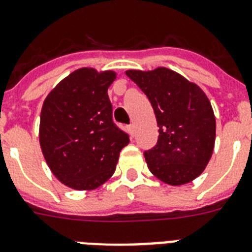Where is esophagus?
<instances>
[{
	"instance_id": "obj_1",
	"label": "esophagus",
	"mask_w": 252,
	"mask_h": 252,
	"mask_svg": "<svg viewBox=\"0 0 252 252\" xmlns=\"http://www.w3.org/2000/svg\"><path fill=\"white\" fill-rule=\"evenodd\" d=\"M127 130H128V133H130V136L132 137L133 135H135V126H133V125H128Z\"/></svg>"
}]
</instances>
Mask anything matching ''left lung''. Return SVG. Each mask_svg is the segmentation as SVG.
I'll return each mask as SVG.
<instances>
[{"mask_svg": "<svg viewBox=\"0 0 252 252\" xmlns=\"http://www.w3.org/2000/svg\"><path fill=\"white\" fill-rule=\"evenodd\" d=\"M153 106L159 137L144 153L149 170L169 186H183L203 173L212 157L216 119L206 93L171 69L127 70Z\"/></svg>", "mask_w": 252, "mask_h": 252, "instance_id": "obj_1", "label": "left lung"}]
</instances>
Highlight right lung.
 Here are the masks:
<instances>
[{
    "mask_svg": "<svg viewBox=\"0 0 252 252\" xmlns=\"http://www.w3.org/2000/svg\"><path fill=\"white\" fill-rule=\"evenodd\" d=\"M115 79L113 70L77 69L44 101L40 148L51 173L69 188L93 190L106 183L130 142L112 120L107 91Z\"/></svg>",
    "mask_w": 252,
    "mask_h": 252,
    "instance_id": "right-lung-1",
    "label": "right lung"
}]
</instances>
